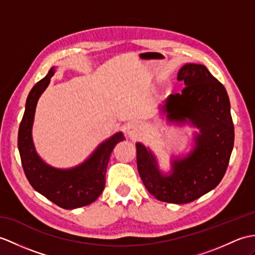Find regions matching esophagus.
<instances>
[{
	"label": "esophagus",
	"mask_w": 255,
	"mask_h": 255,
	"mask_svg": "<svg viewBox=\"0 0 255 255\" xmlns=\"http://www.w3.org/2000/svg\"><path fill=\"white\" fill-rule=\"evenodd\" d=\"M127 134L131 140L138 139L141 134V127L138 124H130L127 127Z\"/></svg>",
	"instance_id": "34e87169"
}]
</instances>
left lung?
<instances>
[{
	"mask_svg": "<svg viewBox=\"0 0 255 255\" xmlns=\"http://www.w3.org/2000/svg\"><path fill=\"white\" fill-rule=\"evenodd\" d=\"M177 79L181 93L168 97L163 106L170 122H190L200 129L194 150L176 158L173 170L163 176L150 150L137 146V166L146 190L163 202L183 204L202 197L221 182L234 147L235 127L226 89L204 65L187 64Z\"/></svg>",
	"mask_w": 255,
	"mask_h": 255,
	"instance_id": "left-lung-1",
	"label": "left lung"
}]
</instances>
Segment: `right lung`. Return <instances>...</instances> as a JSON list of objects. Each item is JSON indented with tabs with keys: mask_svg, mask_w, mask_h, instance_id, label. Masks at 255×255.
I'll return each instance as SVG.
<instances>
[{
	"mask_svg": "<svg viewBox=\"0 0 255 255\" xmlns=\"http://www.w3.org/2000/svg\"><path fill=\"white\" fill-rule=\"evenodd\" d=\"M54 74L52 67L43 79L29 92L18 129V150L21 165L29 183L46 199L62 209L73 210L94 202L105 186V174L111 153L118 142L124 140L118 132L103 142L87 161L72 169H56L46 165L34 150L31 129L39 97Z\"/></svg>",
	"mask_w": 255,
	"mask_h": 255,
	"instance_id": "1",
	"label": "right lung"
}]
</instances>
